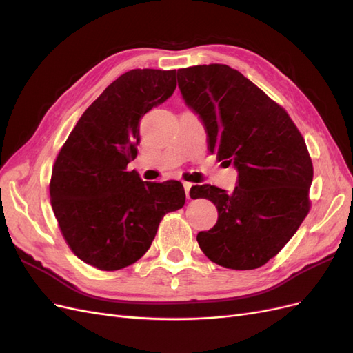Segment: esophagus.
Masks as SVG:
<instances>
[{
  "label": "esophagus",
  "instance_id": "1",
  "mask_svg": "<svg viewBox=\"0 0 353 353\" xmlns=\"http://www.w3.org/2000/svg\"><path fill=\"white\" fill-rule=\"evenodd\" d=\"M183 185H184V190H185V196H187V199H191V187H193L194 184H191V183H187V181H184Z\"/></svg>",
  "mask_w": 353,
  "mask_h": 353
}]
</instances>
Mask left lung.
<instances>
[{"label": "left lung", "mask_w": 353, "mask_h": 353, "mask_svg": "<svg viewBox=\"0 0 353 353\" xmlns=\"http://www.w3.org/2000/svg\"><path fill=\"white\" fill-rule=\"evenodd\" d=\"M185 103L208 131L209 152L239 170L232 193L205 184L191 199H208L218 221L197 234L208 258L223 268L254 270L290 240L311 209L314 166L306 143L279 103L227 65L178 69Z\"/></svg>", "instance_id": "8db88e82"}]
</instances>
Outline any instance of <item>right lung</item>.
I'll return each mask as SVG.
<instances>
[{
	"label": "right lung",
	"mask_w": 353,
	"mask_h": 353,
	"mask_svg": "<svg viewBox=\"0 0 353 353\" xmlns=\"http://www.w3.org/2000/svg\"><path fill=\"white\" fill-rule=\"evenodd\" d=\"M176 88V70L121 74L82 113L52 165L50 200L63 239L100 271L137 262L160 221L185 203L179 181L144 183L126 166L137 157L140 119Z\"/></svg>",
	"instance_id": "obj_1"
}]
</instances>
